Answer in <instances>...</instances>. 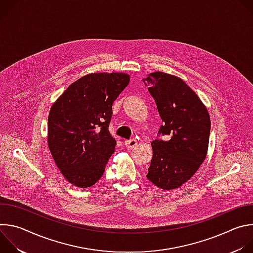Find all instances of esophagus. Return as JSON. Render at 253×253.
Instances as JSON below:
<instances>
[{
    "label": "esophagus",
    "instance_id": "obj_1",
    "mask_svg": "<svg viewBox=\"0 0 253 253\" xmlns=\"http://www.w3.org/2000/svg\"><path fill=\"white\" fill-rule=\"evenodd\" d=\"M124 145L128 148V149H132L134 147L137 146V141L135 139H130V140H126L124 141Z\"/></svg>",
    "mask_w": 253,
    "mask_h": 253
}]
</instances>
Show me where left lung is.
<instances>
[{"label":"left lung","mask_w":253,"mask_h":253,"mask_svg":"<svg viewBox=\"0 0 253 253\" xmlns=\"http://www.w3.org/2000/svg\"><path fill=\"white\" fill-rule=\"evenodd\" d=\"M143 82L149 86L163 122L151 143L153 157L146 177L161 189H175L188 181L206 157L209 114L195 92L178 77L155 72Z\"/></svg>","instance_id":"left-lung-1"}]
</instances>
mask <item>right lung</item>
Instances as JSON below:
<instances>
[{
  "label": "right lung",
  "mask_w": 253,
  "mask_h": 253,
  "mask_svg": "<svg viewBox=\"0 0 253 253\" xmlns=\"http://www.w3.org/2000/svg\"><path fill=\"white\" fill-rule=\"evenodd\" d=\"M129 80L123 73L89 74L71 84L53 104L48 145L71 184L87 188L102 177L116 146L109 132L112 105Z\"/></svg>",
  "instance_id": "right-lung-1"
}]
</instances>
